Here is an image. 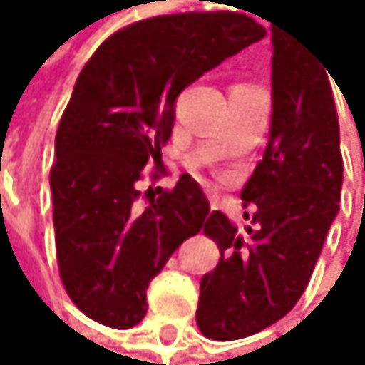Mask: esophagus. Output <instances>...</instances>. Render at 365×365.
<instances>
[{
  "label": "esophagus",
  "mask_w": 365,
  "mask_h": 365,
  "mask_svg": "<svg viewBox=\"0 0 365 365\" xmlns=\"http://www.w3.org/2000/svg\"><path fill=\"white\" fill-rule=\"evenodd\" d=\"M210 205H212V210H217V201L212 197H210Z\"/></svg>",
  "instance_id": "esophagus-1"
}]
</instances>
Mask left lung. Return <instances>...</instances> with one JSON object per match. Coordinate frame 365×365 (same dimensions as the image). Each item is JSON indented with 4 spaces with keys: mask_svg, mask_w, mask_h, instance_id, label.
<instances>
[{
    "mask_svg": "<svg viewBox=\"0 0 365 365\" xmlns=\"http://www.w3.org/2000/svg\"><path fill=\"white\" fill-rule=\"evenodd\" d=\"M272 50L269 142L241 192L258 207L256 225L241 232L219 210L203 225L221 260L201 278L197 324L217 341L254 335L296 307L341 199L339 120L327 69L276 24Z\"/></svg>",
    "mask_w": 365,
    "mask_h": 365,
    "instance_id": "8db88e82",
    "label": "left lung"
}]
</instances>
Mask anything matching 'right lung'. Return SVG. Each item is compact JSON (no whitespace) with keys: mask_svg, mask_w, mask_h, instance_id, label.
I'll list each match as a JSON object with an SVG mask.
<instances>
[{"mask_svg":"<svg viewBox=\"0 0 365 365\" xmlns=\"http://www.w3.org/2000/svg\"><path fill=\"white\" fill-rule=\"evenodd\" d=\"M264 36L236 12H181L138 21L93 52L61 118L50 188L61 280L72 302L111 329L146 315V289L210 212L181 175L138 210V181L162 164L177 96Z\"/></svg>","mask_w":365,"mask_h":365,"instance_id":"add662e5","label":"right lung"}]
</instances>
